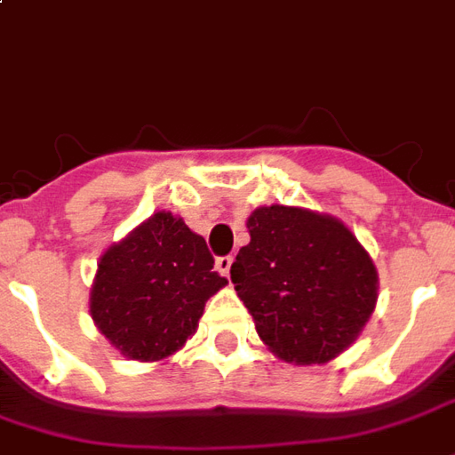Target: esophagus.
<instances>
[{
  "mask_svg": "<svg viewBox=\"0 0 455 455\" xmlns=\"http://www.w3.org/2000/svg\"><path fill=\"white\" fill-rule=\"evenodd\" d=\"M231 262H234L231 255H219L217 258V270L221 272L224 277H228V272H231Z\"/></svg>",
  "mask_w": 455,
  "mask_h": 455,
  "instance_id": "34e87169",
  "label": "esophagus"
}]
</instances>
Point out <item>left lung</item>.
<instances>
[{"instance_id": "8db88e82", "label": "left lung", "mask_w": 455, "mask_h": 455, "mask_svg": "<svg viewBox=\"0 0 455 455\" xmlns=\"http://www.w3.org/2000/svg\"><path fill=\"white\" fill-rule=\"evenodd\" d=\"M231 282L262 342L284 362L323 364L347 349L376 306V267L342 221L299 207H260Z\"/></svg>"}]
</instances>
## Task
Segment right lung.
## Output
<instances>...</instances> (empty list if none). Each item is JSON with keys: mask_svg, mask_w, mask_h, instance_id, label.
Instances as JSON below:
<instances>
[{"mask_svg": "<svg viewBox=\"0 0 455 455\" xmlns=\"http://www.w3.org/2000/svg\"><path fill=\"white\" fill-rule=\"evenodd\" d=\"M224 284L204 238L159 212L103 253L91 318L120 355L154 362L183 347Z\"/></svg>", "mask_w": 455, "mask_h": 455, "instance_id": "add662e5", "label": "right lung"}]
</instances>
